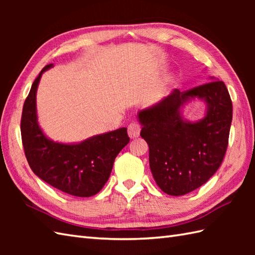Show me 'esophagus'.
Here are the masks:
<instances>
[{
    "mask_svg": "<svg viewBox=\"0 0 255 255\" xmlns=\"http://www.w3.org/2000/svg\"><path fill=\"white\" fill-rule=\"evenodd\" d=\"M140 130H141V128H140L139 124L131 123V124L128 125V136L130 137L131 139L139 137Z\"/></svg>",
    "mask_w": 255,
    "mask_h": 255,
    "instance_id": "1",
    "label": "esophagus"
}]
</instances>
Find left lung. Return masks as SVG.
<instances>
[{"mask_svg":"<svg viewBox=\"0 0 255 255\" xmlns=\"http://www.w3.org/2000/svg\"><path fill=\"white\" fill-rule=\"evenodd\" d=\"M193 97L204 98L208 114L197 123L184 122L179 108ZM140 136L149 145L154 181L164 193L182 196L213 176L225 158L232 122V102L223 81L172 93L139 113Z\"/></svg>","mask_w":255,"mask_h":255,"instance_id":"left-lung-1","label":"left lung"}]
</instances>
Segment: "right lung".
<instances>
[{
    "instance_id": "1",
    "label": "right lung",
    "mask_w": 255,
    "mask_h": 255,
    "mask_svg": "<svg viewBox=\"0 0 255 255\" xmlns=\"http://www.w3.org/2000/svg\"><path fill=\"white\" fill-rule=\"evenodd\" d=\"M41 70L26 97L20 119L24 152L30 169L42 181L72 196L90 197L99 193L110 178L114 161L129 142L127 128L92 137L78 144L48 139L38 126L36 92Z\"/></svg>"
}]
</instances>
